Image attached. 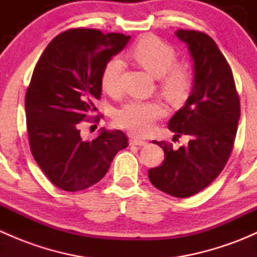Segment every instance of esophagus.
Here are the masks:
<instances>
[{
	"instance_id": "obj_1",
	"label": "esophagus",
	"mask_w": 257,
	"mask_h": 257,
	"mask_svg": "<svg viewBox=\"0 0 257 257\" xmlns=\"http://www.w3.org/2000/svg\"><path fill=\"white\" fill-rule=\"evenodd\" d=\"M131 145H139V147H143V145H147V142L142 141V139H131Z\"/></svg>"
}]
</instances>
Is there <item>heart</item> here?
<instances>
[{
    "label": "heart",
    "mask_w": 257,
    "mask_h": 257,
    "mask_svg": "<svg viewBox=\"0 0 257 257\" xmlns=\"http://www.w3.org/2000/svg\"><path fill=\"white\" fill-rule=\"evenodd\" d=\"M129 54L145 71L158 77L159 89L168 100L181 103L186 99L193 87V69L186 62H175L177 53L169 43L147 35L134 43ZM123 69L124 62L119 57H112L105 62L100 73V84L108 94L119 93ZM164 115L165 108L157 100L131 99L116 110L115 123L132 136L142 137L147 136Z\"/></svg>",
    "instance_id": "heart-1"
}]
</instances>
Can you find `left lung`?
Here are the masks:
<instances>
[{"instance_id": "left-lung-1", "label": "left lung", "mask_w": 257, "mask_h": 257, "mask_svg": "<svg viewBox=\"0 0 257 257\" xmlns=\"http://www.w3.org/2000/svg\"><path fill=\"white\" fill-rule=\"evenodd\" d=\"M194 61V82L185 105L169 120L174 138L188 136V145L173 149L165 142V159L148 172L150 183L175 198H189L210 185L222 172L234 147L240 100L231 68L210 36L199 31L175 32Z\"/></svg>"}]
</instances>
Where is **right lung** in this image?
Instances as JSON below:
<instances>
[{"label":"right lung","instance_id":"1","mask_svg":"<svg viewBox=\"0 0 257 257\" xmlns=\"http://www.w3.org/2000/svg\"><path fill=\"white\" fill-rule=\"evenodd\" d=\"M129 40L121 33L72 28L54 37L36 64L25 99L31 152L62 190L94 185L107 174L116 153L128 147L121 131L103 129L93 141H83L79 123L97 110L105 62Z\"/></svg>","mask_w":257,"mask_h":257}]
</instances>
